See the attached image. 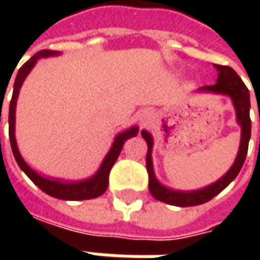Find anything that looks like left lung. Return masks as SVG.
Returning <instances> with one entry per match:
<instances>
[{
    "mask_svg": "<svg viewBox=\"0 0 260 260\" xmlns=\"http://www.w3.org/2000/svg\"><path fill=\"white\" fill-rule=\"evenodd\" d=\"M214 68L217 69V82L212 86H203L198 89V93H213V94H223L231 99L235 110L237 122L241 126V142L240 149L237 153V157L233 166L225 174L218 178L216 182L210 185L195 189V191H178L169 186L163 185L156 178L154 170H153L152 150H153V136L146 129L141 131L142 138L147 143L146 154V169L149 174V191L154 199H157L164 203H169L173 206L188 207L198 206L202 203H206L214 196L218 195L224 188L230 185L231 181L235 180V177L244 166L246 153H248V143L251 139V118H249V108H251V100H249V90L242 82L240 76L237 75L234 69L227 65L214 64Z\"/></svg>",
    "mask_w": 260,
    "mask_h": 260,
    "instance_id": "left-lung-1",
    "label": "left lung"
}]
</instances>
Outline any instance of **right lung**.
<instances>
[{
	"label": "right lung",
	"instance_id": "add662e5",
	"mask_svg": "<svg viewBox=\"0 0 260 260\" xmlns=\"http://www.w3.org/2000/svg\"><path fill=\"white\" fill-rule=\"evenodd\" d=\"M59 54H61L59 51L42 50V51L35 54L18 71V75H16V79H15L14 83V93H12V99H11V103H9V141H11V147H12V153H14L15 160H16V163L20 167V170L43 192H46L47 195L57 198V199H62V201H86V199L97 198V196L103 195L106 192L108 186V175H110V171L113 169L115 160L118 158L125 141H128L129 138H134V136L138 135L139 128L135 125V126H131L128 129L119 132L118 135L114 138L111 149L108 150L106 157L103 160V163L100 164V169L97 170L96 174H93L89 178H86V180L67 181L61 180V178H53V177H44V175L39 174L37 171L31 169L30 166L25 161V158L22 157L19 149H18L16 138H15V110H16V102H18L19 90L22 85H23V82H25L26 76L30 74V71L36 65L37 61L40 58H46V57H55V55H59Z\"/></svg>",
	"mask_w": 260,
	"mask_h": 260
}]
</instances>
